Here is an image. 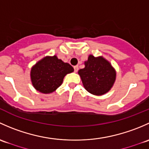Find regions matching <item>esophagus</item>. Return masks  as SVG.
I'll list each match as a JSON object with an SVG mask.
<instances>
[{"mask_svg": "<svg viewBox=\"0 0 149 149\" xmlns=\"http://www.w3.org/2000/svg\"><path fill=\"white\" fill-rule=\"evenodd\" d=\"M79 68H78V66H74V72H77L78 71Z\"/></svg>", "mask_w": 149, "mask_h": 149, "instance_id": "34e87169", "label": "esophagus"}]
</instances>
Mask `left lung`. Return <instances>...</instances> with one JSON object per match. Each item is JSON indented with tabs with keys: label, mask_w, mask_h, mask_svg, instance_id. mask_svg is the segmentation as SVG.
Segmentation results:
<instances>
[{
	"label": "left lung",
	"mask_w": 149,
	"mask_h": 149,
	"mask_svg": "<svg viewBox=\"0 0 149 149\" xmlns=\"http://www.w3.org/2000/svg\"><path fill=\"white\" fill-rule=\"evenodd\" d=\"M84 64L85 68L80 69L78 74L85 90L94 95L108 93L116 79V71L111 63L102 56L90 54Z\"/></svg>",
	"instance_id": "obj_1"
}]
</instances>
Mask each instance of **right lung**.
I'll return each mask as SVG.
<instances>
[{
    "label": "right lung",
    "mask_w": 149,
    "mask_h": 149,
    "mask_svg": "<svg viewBox=\"0 0 149 149\" xmlns=\"http://www.w3.org/2000/svg\"><path fill=\"white\" fill-rule=\"evenodd\" d=\"M74 72V68L56 55L47 56L31 69L30 77L33 87L44 94L54 92L63 82L64 77Z\"/></svg>",
    "instance_id": "obj_1"
}]
</instances>
